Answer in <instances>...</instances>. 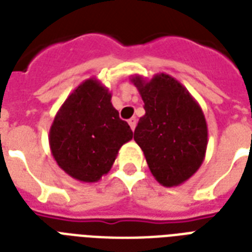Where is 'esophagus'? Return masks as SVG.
Segmentation results:
<instances>
[{
	"label": "esophagus",
	"instance_id": "esophagus-1",
	"mask_svg": "<svg viewBox=\"0 0 252 252\" xmlns=\"http://www.w3.org/2000/svg\"><path fill=\"white\" fill-rule=\"evenodd\" d=\"M128 124H129V126H130L132 130H134V128H136V124H137V119H136V118H130L129 120H128Z\"/></svg>",
	"mask_w": 252,
	"mask_h": 252
}]
</instances>
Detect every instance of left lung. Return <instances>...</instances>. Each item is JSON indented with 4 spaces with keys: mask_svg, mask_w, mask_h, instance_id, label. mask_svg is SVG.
Instances as JSON below:
<instances>
[{
    "mask_svg": "<svg viewBox=\"0 0 252 252\" xmlns=\"http://www.w3.org/2000/svg\"><path fill=\"white\" fill-rule=\"evenodd\" d=\"M144 100L145 115L134 129L150 172L165 187L188 180L203 163L208 126L200 104L179 81L158 73L146 81L132 76Z\"/></svg>",
    "mask_w": 252,
    "mask_h": 252,
    "instance_id": "obj_1",
    "label": "left lung"
}]
</instances>
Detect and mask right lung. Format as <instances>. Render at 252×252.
<instances>
[{
	"instance_id": "add662e5",
	"label": "right lung",
	"mask_w": 252,
	"mask_h": 252,
	"mask_svg": "<svg viewBox=\"0 0 252 252\" xmlns=\"http://www.w3.org/2000/svg\"><path fill=\"white\" fill-rule=\"evenodd\" d=\"M132 137L130 126L111 103L108 89L89 78L57 111L49 129V148L69 176L94 183L110 171L120 148Z\"/></svg>"
}]
</instances>
